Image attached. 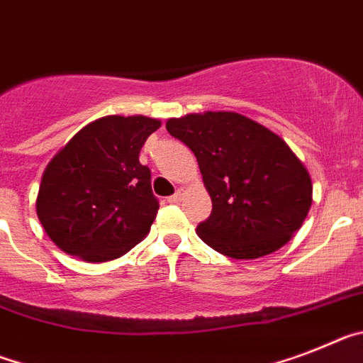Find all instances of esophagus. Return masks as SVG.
Segmentation results:
<instances>
[{"label": "esophagus", "instance_id": "obj_1", "mask_svg": "<svg viewBox=\"0 0 363 363\" xmlns=\"http://www.w3.org/2000/svg\"><path fill=\"white\" fill-rule=\"evenodd\" d=\"M181 199H182V190H177L172 197H168V203H181Z\"/></svg>", "mask_w": 363, "mask_h": 363}]
</instances>
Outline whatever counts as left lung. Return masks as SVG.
Segmentation results:
<instances>
[{
  "mask_svg": "<svg viewBox=\"0 0 363 363\" xmlns=\"http://www.w3.org/2000/svg\"><path fill=\"white\" fill-rule=\"evenodd\" d=\"M166 129L194 151L212 197V213L197 226L208 247L234 259H256L301 228L313 182L283 138L228 111L169 118Z\"/></svg>",
  "mask_w": 363,
  "mask_h": 363,
  "instance_id": "left-lung-1",
  "label": "left lung"
}]
</instances>
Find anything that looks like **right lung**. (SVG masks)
Wrapping results in <instances>:
<instances>
[{
	"label": "right lung",
	"instance_id": "add662e5",
	"mask_svg": "<svg viewBox=\"0 0 363 363\" xmlns=\"http://www.w3.org/2000/svg\"><path fill=\"white\" fill-rule=\"evenodd\" d=\"M160 121L104 116L82 128L43 172L36 213L58 248L89 263L124 256L143 241L159 201L140 147Z\"/></svg>",
	"mask_w": 363,
	"mask_h": 363
}]
</instances>
